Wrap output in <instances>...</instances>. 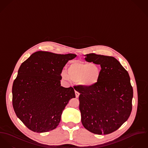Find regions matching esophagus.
<instances>
[{
  "mask_svg": "<svg viewBox=\"0 0 148 148\" xmlns=\"http://www.w3.org/2000/svg\"><path fill=\"white\" fill-rule=\"evenodd\" d=\"M75 94L76 98H78L79 97V93L78 92H77V91H75Z\"/></svg>",
  "mask_w": 148,
  "mask_h": 148,
  "instance_id": "34e87169",
  "label": "esophagus"
}]
</instances>
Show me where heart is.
<instances>
[{"mask_svg": "<svg viewBox=\"0 0 148 148\" xmlns=\"http://www.w3.org/2000/svg\"><path fill=\"white\" fill-rule=\"evenodd\" d=\"M67 72L63 71L61 73L63 79L78 82L85 88H91L96 86L101 75V69L98 65L79 61L70 62L67 66Z\"/></svg>", "mask_w": 148, "mask_h": 148, "instance_id": "obj_1", "label": "heart"}]
</instances>
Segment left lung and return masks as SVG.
Returning <instances> with one entry per match:
<instances>
[{
	"label": "left lung",
	"mask_w": 148,
	"mask_h": 148,
	"mask_svg": "<svg viewBox=\"0 0 148 148\" xmlns=\"http://www.w3.org/2000/svg\"><path fill=\"white\" fill-rule=\"evenodd\" d=\"M86 61L101 67L98 84L77 90L83 127L98 134H108L125 122L132 109L133 88L128 71L113 57L90 53Z\"/></svg>",
	"instance_id": "1"
}]
</instances>
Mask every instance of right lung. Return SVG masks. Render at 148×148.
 Masks as SVG:
<instances>
[{
	"instance_id": "obj_1",
	"label": "right lung",
	"mask_w": 148,
	"mask_h": 148,
	"mask_svg": "<svg viewBox=\"0 0 148 148\" xmlns=\"http://www.w3.org/2000/svg\"><path fill=\"white\" fill-rule=\"evenodd\" d=\"M77 55L48 51L34 53L22 63L12 86V105L17 117L30 130L42 133L58 125L73 87L61 86V74Z\"/></svg>"
}]
</instances>
